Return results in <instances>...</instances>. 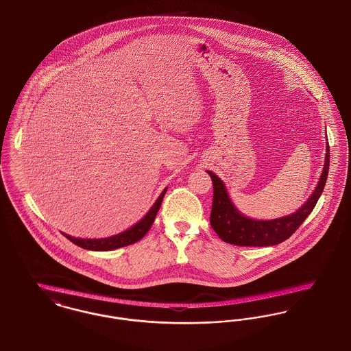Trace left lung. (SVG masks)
Returning a JSON list of instances; mask_svg holds the SVG:
<instances>
[{"label": "left lung", "mask_w": 351, "mask_h": 351, "mask_svg": "<svg viewBox=\"0 0 351 351\" xmlns=\"http://www.w3.org/2000/svg\"><path fill=\"white\" fill-rule=\"evenodd\" d=\"M330 165V147L326 144V159L324 171L317 189L310 199L298 210L297 213L272 220H254L241 214L228 197L223 182L214 172L207 171L214 184V199L210 223L217 237L223 242L247 245V247H266L275 245L289 239L306 217L314 210L318 199L324 192Z\"/></svg>", "instance_id": "obj_1"}]
</instances>
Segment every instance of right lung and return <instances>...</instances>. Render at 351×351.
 <instances>
[{
    "label": "right lung",
    "mask_w": 351,
    "mask_h": 351,
    "mask_svg": "<svg viewBox=\"0 0 351 351\" xmlns=\"http://www.w3.org/2000/svg\"><path fill=\"white\" fill-rule=\"evenodd\" d=\"M165 192H167V189L160 193V196L158 197L155 204L151 207V210L147 213V215L144 216L140 221H137L135 226H132L131 228H128L127 231H124L121 234L104 238V239H79V238L69 237L66 234H64V237L81 248L92 250V251H110V250H116V248L138 242L149 231L151 226L154 224L155 217L158 215V211L162 206V197H164Z\"/></svg>",
    "instance_id": "add662e5"
}]
</instances>
